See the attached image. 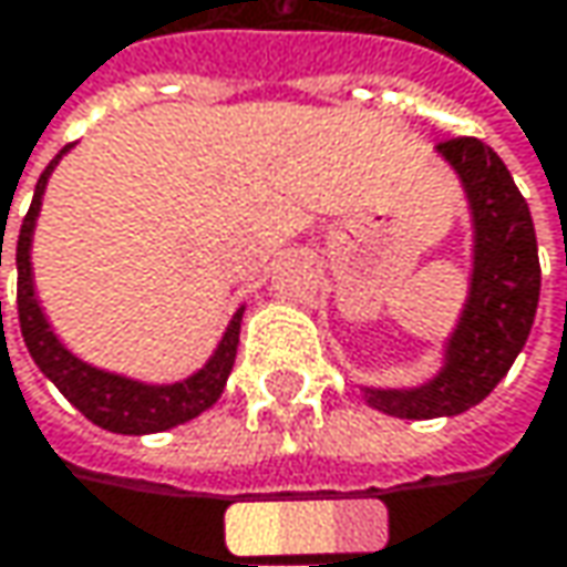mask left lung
Here are the masks:
<instances>
[{
    "label": "left lung",
    "instance_id": "8db88e82",
    "mask_svg": "<svg viewBox=\"0 0 567 567\" xmlns=\"http://www.w3.org/2000/svg\"><path fill=\"white\" fill-rule=\"evenodd\" d=\"M435 152L457 175L471 210V279L444 337L441 367L415 386H360L395 419H451L484 402L526 347L539 308V246L526 197L481 138H451Z\"/></svg>",
    "mask_w": 567,
    "mask_h": 567
}]
</instances>
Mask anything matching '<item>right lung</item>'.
Listing matches in <instances>:
<instances>
[{
  "label": "right lung",
  "instance_id": "right-lung-1",
  "mask_svg": "<svg viewBox=\"0 0 567 567\" xmlns=\"http://www.w3.org/2000/svg\"><path fill=\"white\" fill-rule=\"evenodd\" d=\"M74 145H64L51 165L41 172V178L34 184V197L28 207L19 243H16V269H19V324L25 337L28 353L34 360V367L61 389V395L83 412L93 425L113 432V435H155V432H168L175 425H184L190 419H197L200 412H207L220 392L227 386L236 360V343H239V324H243V311L246 305H239L233 311L230 324L220 337V343L214 347V353L207 357V363L200 370H194L190 377L175 380V383H145L126 373H113L103 367H93L86 360H80L78 353L58 337L51 328L38 291H34V269H31V243H34V227H38V214H41V200H44V187L48 178L54 175V168L61 165V158L71 152ZM0 266H2V239H0ZM2 308V305H0Z\"/></svg>",
  "mask_w": 567,
  "mask_h": 567
}]
</instances>
